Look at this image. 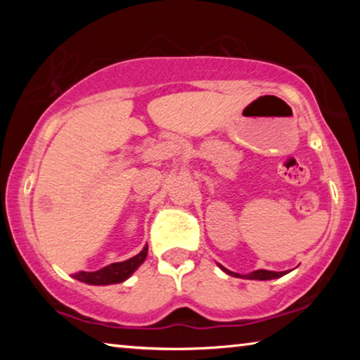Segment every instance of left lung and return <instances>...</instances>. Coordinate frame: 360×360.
<instances>
[{
	"mask_svg": "<svg viewBox=\"0 0 360 360\" xmlns=\"http://www.w3.org/2000/svg\"><path fill=\"white\" fill-rule=\"evenodd\" d=\"M225 273H229V275H233V276H240V278H246V279H260V281H266V279H275L285 275L284 271H270V270H257V271H252L249 273V275H236V273H231L229 271L227 268L221 266Z\"/></svg>",
	"mask_w": 360,
	"mask_h": 360,
	"instance_id": "left-lung-1",
	"label": "left lung"
}]
</instances>
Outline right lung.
Segmentation results:
<instances>
[{
    "mask_svg": "<svg viewBox=\"0 0 360 360\" xmlns=\"http://www.w3.org/2000/svg\"><path fill=\"white\" fill-rule=\"evenodd\" d=\"M146 255H148V246L135 257H131L125 262H117V264H111L108 266H103L96 271H77L72 273V276L79 281L94 284V285H106V284H115L122 283L129 278L136 268L143 264Z\"/></svg>",
    "mask_w": 360,
    "mask_h": 360,
    "instance_id": "obj_1",
    "label": "right lung"
}]
</instances>
